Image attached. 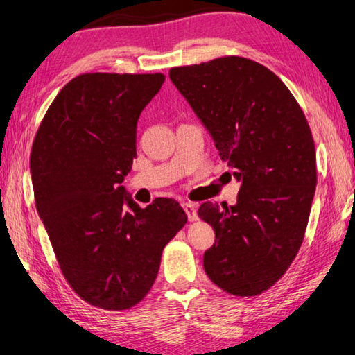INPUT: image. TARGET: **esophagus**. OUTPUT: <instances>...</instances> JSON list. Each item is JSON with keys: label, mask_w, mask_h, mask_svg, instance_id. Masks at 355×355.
Listing matches in <instances>:
<instances>
[{"label": "esophagus", "mask_w": 355, "mask_h": 355, "mask_svg": "<svg viewBox=\"0 0 355 355\" xmlns=\"http://www.w3.org/2000/svg\"><path fill=\"white\" fill-rule=\"evenodd\" d=\"M182 208H184V211H186L189 220L197 219V205L186 202V203H182Z\"/></svg>", "instance_id": "34e87169"}]
</instances>
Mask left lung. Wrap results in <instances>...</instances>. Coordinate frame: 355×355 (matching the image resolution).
<instances>
[{"instance_id":"1","label":"left lung","mask_w":355,"mask_h":355,"mask_svg":"<svg viewBox=\"0 0 355 355\" xmlns=\"http://www.w3.org/2000/svg\"><path fill=\"white\" fill-rule=\"evenodd\" d=\"M169 78L240 182L232 207L198 208L216 234L205 272L230 295H261L285 274L304 239L317 186L311 128L284 81L254 60L227 55L176 67Z\"/></svg>"}]
</instances>
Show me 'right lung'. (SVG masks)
<instances>
[{
  "label": "right lung",
  "mask_w": 355,
  "mask_h": 355,
  "mask_svg": "<svg viewBox=\"0 0 355 355\" xmlns=\"http://www.w3.org/2000/svg\"><path fill=\"white\" fill-rule=\"evenodd\" d=\"M165 75L85 73L49 105L35 136V203L62 274L81 300L125 311L152 288L166 243L187 223L176 200L141 208L123 186L141 112Z\"/></svg>",
  "instance_id": "1"
}]
</instances>
